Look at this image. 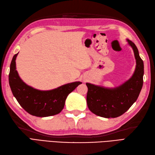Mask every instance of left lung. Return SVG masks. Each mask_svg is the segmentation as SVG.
<instances>
[{"mask_svg":"<svg viewBox=\"0 0 155 155\" xmlns=\"http://www.w3.org/2000/svg\"><path fill=\"white\" fill-rule=\"evenodd\" d=\"M128 43L133 48L136 59V68L129 80L120 86L108 88L87 83V103L92 113L104 118H116L129 109L139 97L143 84L144 63L139 51L130 40Z\"/></svg>","mask_w":155,"mask_h":155,"instance_id":"1","label":"left lung"}]
</instances>
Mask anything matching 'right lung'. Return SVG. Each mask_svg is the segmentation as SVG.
Instances as JSON below:
<instances>
[{
    "mask_svg": "<svg viewBox=\"0 0 155 155\" xmlns=\"http://www.w3.org/2000/svg\"><path fill=\"white\" fill-rule=\"evenodd\" d=\"M17 55L15 54L12 59L8 81L18 103L28 113L35 117H46L60 113L68 95L82 83L74 82L50 91L36 89L25 83L18 76L15 62Z\"/></svg>",
    "mask_w": 155,
    "mask_h": 155,
    "instance_id": "1",
    "label": "right lung"
}]
</instances>
